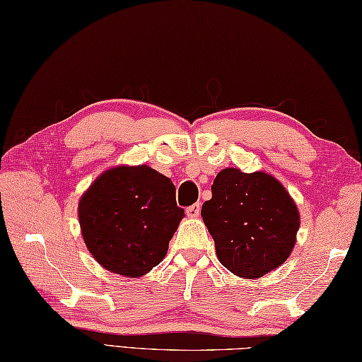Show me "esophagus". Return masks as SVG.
I'll list each match as a JSON object with an SVG mask.
<instances>
[{"instance_id":"1","label":"esophagus","mask_w":362,"mask_h":362,"mask_svg":"<svg viewBox=\"0 0 362 362\" xmlns=\"http://www.w3.org/2000/svg\"><path fill=\"white\" fill-rule=\"evenodd\" d=\"M200 214V204H194L187 208V216L191 217V219H194V217H199Z\"/></svg>"}]
</instances>
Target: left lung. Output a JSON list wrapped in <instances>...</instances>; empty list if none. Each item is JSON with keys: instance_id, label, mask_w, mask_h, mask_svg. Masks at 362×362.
I'll return each instance as SVG.
<instances>
[{"instance_id": "1", "label": "left lung", "mask_w": 362, "mask_h": 362, "mask_svg": "<svg viewBox=\"0 0 362 362\" xmlns=\"http://www.w3.org/2000/svg\"><path fill=\"white\" fill-rule=\"evenodd\" d=\"M211 192L202 217L225 268L257 279L288 259L300 219L279 180L262 171L247 174L225 168L216 175Z\"/></svg>"}]
</instances>
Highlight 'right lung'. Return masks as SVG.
Masks as SVG:
<instances>
[{
  "instance_id": "obj_1",
  "label": "right lung",
  "mask_w": 362,
  "mask_h": 362,
  "mask_svg": "<svg viewBox=\"0 0 362 362\" xmlns=\"http://www.w3.org/2000/svg\"><path fill=\"white\" fill-rule=\"evenodd\" d=\"M183 216L171 179L146 165L111 168L78 202L90 255L106 270L126 277H140L162 262Z\"/></svg>"
}]
</instances>
